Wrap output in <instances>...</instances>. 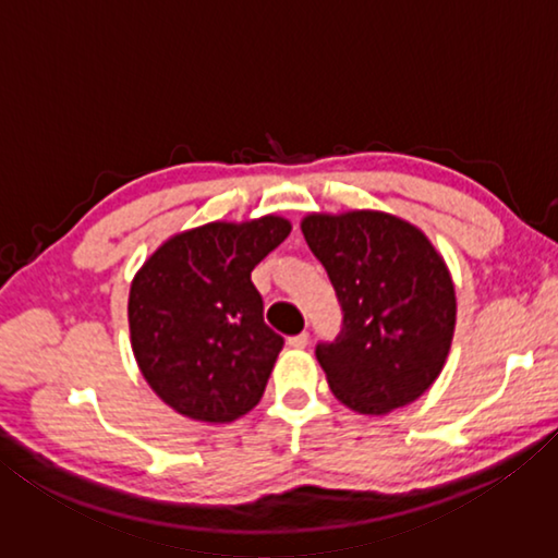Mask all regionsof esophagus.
Returning a JSON list of instances; mask_svg holds the SVG:
<instances>
[{"label":"esophagus","instance_id":"esophagus-1","mask_svg":"<svg viewBox=\"0 0 558 558\" xmlns=\"http://www.w3.org/2000/svg\"><path fill=\"white\" fill-rule=\"evenodd\" d=\"M307 344H310V335L307 332H300V335L288 339V347L290 349H305Z\"/></svg>","mask_w":558,"mask_h":558}]
</instances>
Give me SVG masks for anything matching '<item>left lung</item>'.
Masks as SVG:
<instances>
[{"label": "left lung", "mask_w": 558, "mask_h": 558, "mask_svg": "<svg viewBox=\"0 0 558 558\" xmlns=\"http://www.w3.org/2000/svg\"><path fill=\"white\" fill-rule=\"evenodd\" d=\"M342 305V332L317 362L347 409L386 415L438 379L456 332V286L418 226L354 209L313 211L300 223Z\"/></svg>", "instance_id": "obj_1"}]
</instances>
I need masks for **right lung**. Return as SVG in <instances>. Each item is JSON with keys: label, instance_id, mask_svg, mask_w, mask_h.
<instances>
[{"label": "right lung", "instance_id": "right-lung-1", "mask_svg": "<svg viewBox=\"0 0 558 558\" xmlns=\"http://www.w3.org/2000/svg\"><path fill=\"white\" fill-rule=\"evenodd\" d=\"M292 226L268 214L179 231L135 272L128 300L135 362L169 409L231 423L266 391L282 337L263 323L251 270Z\"/></svg>", "mask_w": 558, "mask_h": 558}]
</instances>
